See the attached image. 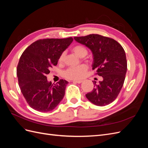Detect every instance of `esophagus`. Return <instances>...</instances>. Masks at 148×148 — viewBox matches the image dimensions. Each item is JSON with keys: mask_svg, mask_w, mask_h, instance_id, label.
I'll return each mask as SVG.
<instances>
[{"mask_svg": "<svg viewBox=\"0 0 148 148\" xmlns=\"http://www.w3.org/2000/svg\"><path fill=\"white\" fill-rule=\"evenodd\" d=\"M73 82L79 84V83H82L83 82V81H82V80H73Z\"/></svg>", "mask_w": 148, "mask_h": 148, "instance_id": "34e87169", "label": "esophagus"}]
</instances>
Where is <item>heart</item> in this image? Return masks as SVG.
I'll return each mask as SVG.
<instances>
[{"mask_svg": "<svg viewBox=\"0 0 148 148\" xmlns=\"http://www.w3.org/2000/svg\"><path fill=\"white\" fill-rule=\"evenodd\" d=\"M72 51L76 55L79 57H83L88 54L87 48L82 45V44H78L76 45L71 49ZM65 53H62L59 57V62L62 63L64 59ZM88 69V66L86 64H82L76 66H71L66 69L64 73V77L69 79H79L83 78L85 75H86Z\"/></svg>", "mask_w": 148, "mask_h": 148, "instance_id": "obj_1", "label": "heart"}]
</instances>
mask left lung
Here are the masks:
<instances>
[{"mask_svg": "<svg viewBox=\"0 0 148 148\" xmlns=\"http://www.w3.org/2000/svg\"><path fill=\"white\" fill-rule=\"evenodd\" d=\"M74 39L91 49L92 69L103 78L97 84L92 81L95 88L86 94V98L98 106L109 104L117 97L124 83L127 61L123 48L114 39L97 34Z\"/></svg>", "mask_w": 148, "mask_h": 148, "instance_id": "obj_1", "label": "left lung"}]
</instances>
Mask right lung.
I'll return each instance as SVG.
<instances>
[{
    "label": "right lung",
    "instance_id": "1",
    "mask_svg": "<svg viewBox=\"0 0 148 148\" xmlns=\"http://www.w3.org/2000/svg\"><path fill=\"white\" fill-rule=\"evenodd\" d=\"M64 39H39L26 48L17 66L16 75L21 92L33 109L47 112L54 109L65 95L68 82H48L46 75L57 65L59 57L73 41Z\"/></svg>",
    "mask_w": 148,
    "mask_h": 148
}]
</instances>
